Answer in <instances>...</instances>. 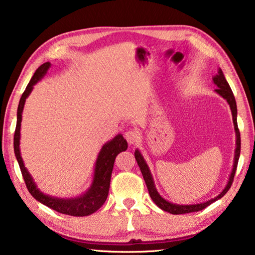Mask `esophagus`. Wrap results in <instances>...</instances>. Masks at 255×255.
I'll return each instance as SVG.
<instances>
[{
  "label": "esophagus",
  "instance_id": "1",
  "mask_svg": "<svg viewBox=\"0 0 255 255\" xmlns=\"http://www.w3.org/2000/svg\"><path fill=\"white\" fill-rule=\"evenodd\" d=\"M125 138H126L129 144L133 145L139 141L140 136H139V133H138V131L133 130V129H130V130L125 132Z\"/></svg>",
  "mask_w": 255,
  "mask_h": 255
}]
</instances>
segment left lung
Masks as SVG:
<instances>
[{
  "instance_id": "obj_1",
  "label": "left lung",
  "mask_w": 255,
  "mask_h": 255,
  "mask_svg": "<svg viewBox=\"0 0 255 255\" xmlns=\"http://www.w3.org/2000/svg\"><path fill=\"white\" fill-rule=\"evenodd\" d=\"M214 83L217 85L218 89H216L215 91L217 92L219 96H222L225 100L228 102V105L231 107L232 110V116H233V123H234V128H235V132H236V148H235V157H234V165H233V170L232 173L230 175V180H228V183L225 187V189L219 193V195L214 198V199H210L206 202H202V204H197V205H176V204H172V202L166 201L165 199L159 196V193L157 192L156 188H155L154 181H153V176L150 174V171L148 169L147 164H146L144 157L141 156L140 152L138 149L135 150V158L137 161L138 166H139L141 174H143V178L145 180L146 187L148 189L149 196L152 198V200L158 206L159 208L164 211H167V213L173 214V215H181V214H188V213H195V211H199L205 209L207 206H209L210 204H213L216 200L221 199L222 197L226 195V192L230 190L231 185L234 181V175L236 172V167H237V163H239V158H240V153H241V135H240V130L239 127H237V108H236V101L234 98V94L232 92V89L230 84L227 83V81L224 76L223 71L219 68L218 74L215 75L213 77Z\"/></svg>"
}]
</instances>
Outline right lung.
Masks as SVG:
<instances>
[{"mask_svg":"<svg viewBox=\"0 0 255 255\" xmlns=\"http://www.w3.org/2000/svg\"><path fill=\"white\" fill-rule=\"evenodd\" d=\"M50 67V63H44L41 66L38 67V70L34 72L32 79L30 80L29 84L25 88L22 97L20 99L18 107V115H16V127L14 131V154L18 159L21 173H22L25 185L31 193L34 199L41 202L49 208L58 211L60 214H65L70 216H76V217H83L89 216L101 208V206L105 204L109 193L110 188V179L112 169H114L115 159L119 153L126 150L128 144L126 139H124L123 135H117L114 139L108 141L107 144L102 146L100 153L98 155L96 162V169H94V178L91 187L86 191L83 196L77 198H70V199H64V198H56L51 196L44 195L39 189L37 188L36 183L33 182L31 175L25 169L22 157L20 154V128L21 120H22V111L24 107L25 99L31 93L33 85L40 81Z\"/></svg>","mask_w":255,"mask_h":255,"instance_id":"add662e5","label":"right lung"}]
</instances>
